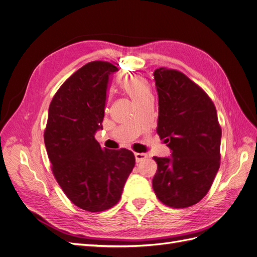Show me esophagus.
<instances>
[{
    "label": "esophagus",
    "instance_id": "esophagus-1",
    "mask_svg": "<svg viewBox=\"0 0 257 257\" xmlns=\"http://www.w3.org/2000/svg\"><path fill=\"white\" fill-rule=\"evenodd\" d=\"M146 158H147L146 153H135V159H136L137 163L144 161Z\"/></svg>",
    "mask_w": 257,
    "mask_h": 257
}]
</instances>
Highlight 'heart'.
Segmentation results:
<instances>
[{
  "instance_id": "b5f03b06",
  "label": "heart",
  "mask_w": 257,
  "mask_h": 257,
  "mask_svg": "<svg viewBox=\"0 0 257 257\" xmlns=\"http://www.w3.org/2000/svg\"><path fill=\"white\" fill-rule=\"evenodd\" d=\"M121 88L135 100V103L151 95L150 85L142 76L131 75L126 76L121 81Z\"/></svg>"
}]
</instances>
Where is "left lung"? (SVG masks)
Masks as SVG:
<instances>
[{
	"label": "left lung",
	"mask_w": 257,
	"mask_h": 257,
	"mask_svg": "<svg viewBox=\"0 0 257 257\" xmlns=\"http://www.w3.org/2000/svg\"><path fill=\"white\" fill-rule=\"evenodd\" d=\"M159 95L157 132L172 150L158 164L152 186L163 204L186 208L211 188L220 168L222 130L213 102L199 85L176 69H155Z\"/></svg>",
	"instance_id": "left-lung-1"
}]
</instances>
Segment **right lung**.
<instances>
[{
  "instance_id": "obj_1",
  "label": "right lung",
  "mask_w": 257,
  "mask_h": 257,
  "mask_svg": "<svg viewBox=\"0 0 257 257\" xmlns=\"http://www.w3.org/2000/svg\"><path fill=\"white\" fill-rule=\"evenodd\" d=\"M118 67L93 61L75 72L54 94L44 141L57 182L74 205L100 212L113 207L135 166L134 153L100 147L107 91Z\"/></svg>"
}]
</instances>
